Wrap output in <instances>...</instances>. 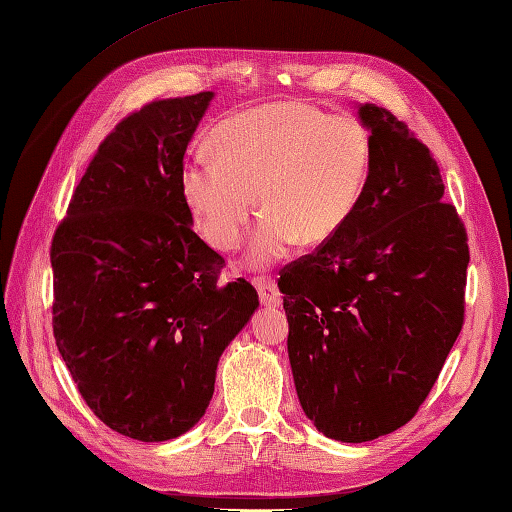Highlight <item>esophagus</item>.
<instances>
[{"instance_id":"1","label":"esophagus","mask_w":512,"mask_h":512,"mask_svg":"<svg viewBox=\"0 0 512 512\" xmlns=\"http://www.w3.org/2000/svg\"><path fill=\"white\" fill-rule=\"evenodd\" d=\"M255 288L259 292V301L264 303L268 308H277L281 306V292L277 288V284L270 277H257L255 279Z\"/></svg>"}]
</instances>
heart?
Listing matches in <instances>:
<instances>
[{
  "label": "heart",
  "instance_id": "1",
  "mask_svg": "<svg viewBox=\"0 0 512 512\" xmlns=\"http://www.w3.org/2000/svg\"><path fill=\"white\" fill-rule=\"evenodd\" d=\"M193 151L180 189L202 237L220 253L242 246L250 217L266 215L248 262L266 268L297 242L319 246L350 220L372 169V134L352 116L306 101L268 103L231 116ZM258 202H254V195Z\"/></svg>",
  "mask_w": 512,
  "mask_h": 512
}]
</instances>
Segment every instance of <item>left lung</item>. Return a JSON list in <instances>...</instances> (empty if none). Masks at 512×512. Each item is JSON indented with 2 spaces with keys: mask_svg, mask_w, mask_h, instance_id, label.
I'll return each mask as SVG.
<instances>
[{
  "mask_svg": "<svg viewBox=\"0 0 512 512\" xmlns=\"http://www.w3.org/2000/svg\"><path fill=\"white\" fill-rule=\"evenodd\" d=\"M372 169L350 220L281 270L297 396L323 436L367 442L416 416L464 323L469 237L429 147L358 107Z\"/></svg>",
  "mask_w": 512,
  "mask_h": 512,
  "instance_id": "1",
  "label": "left lung"
}]
</instances>
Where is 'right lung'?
Here are the masks:
<instances>
[{
  "instance_id": "right-lung-1",
  "label": "right lung",
  "mask_w": 512,
  "mask_h": 512,
  "mask_svg": "<svg viewBox=\"0 0 512 512\" xmlns=\"http://www.w3.org/2000/svg\"><path fill=\"white\" fill-rule=\"evenodd\" d=\"M213 99L151 101L118 123L52 237V330L83 400L140 442L182 436L209 407L226 345L259 306L193 231L184 151Z\"/></svg>"
}]
</instances>
